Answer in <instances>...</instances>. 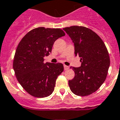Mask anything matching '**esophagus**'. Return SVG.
<instances>
[{
	"label": "esophagus",
	"instance_id": "obj_1",
	"mask_svg": "<svg viewBox=\"0 0 120 120\" xmlns=\"http://www.w3.org/2000/svg\"><path fill=\"white\" fill-rule=\"evenodd\" d=\"M64 70H68V69H69V66H66V65H64Z\"/></svg>",
	"mask_w": 120,
	"mask_h": 120
}]
</instances>
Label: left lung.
Listing matches in <instances>:
<instances>
[{
	"label": "left lung",
	"instance_id": "obj_1",
	"mask_svg": "<svg viewBox=\"0 0 120 120\" xmlns=\"http://www.w3.org/2000/svg\"><path fill=\"white\" fill-rule=\"evenodd\" d=\"M63 30L74 43L75 54L82 62L80 67H71L75 77L69 80L70 89L77 96H88L96 91L106 79L110 66L107 49L99 36L87 27L74 26Z\"/></svg>",
	"mask_w": 120,
	"mask_h": 120
}]
</instances>
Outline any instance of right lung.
<instances>
[{
  "label": "right lung",
  "mask_w": 120,
  "mask_h": 120,
  "mask_svg": "<svg viewBox=\"0 0 120 120\" xmlns=\"http://www.w3.org/2000/svg\"><path fill=\"white\" fill-rule=\"evenodd\" d=\"M64 35L61 29L40 27L29 32L18 45L13 67L18 81L29 94L45 98L54 91L64 66L61 63H44L43 58L51 53L54 41Z\"/></svg>",
  "instance_id": "right-lung-1"
}]
</instances>
